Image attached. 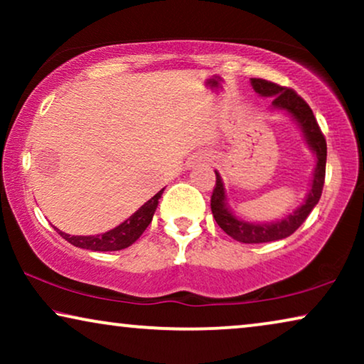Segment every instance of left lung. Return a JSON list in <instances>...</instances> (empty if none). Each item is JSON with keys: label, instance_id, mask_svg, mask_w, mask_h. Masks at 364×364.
I'll return each mask as SVG.
<instances>
[{"label": "left lung", "instance_id": "left-lung-1", "mask_svg": "<svg viewBox=\"0 0 364 364\" xmlns=\"http://www.w3.org/2000/svg\"><path fill=\"white\" fill-rule=\"evenodd\" d=\"M252 86L262 96H273V106L278 109H285V111L290 112L296 119L303 129V132H305L308 144H310V147L318 156L315 176H313V183L305 203L296 212H293L291 215L273 223H248L238 220L235 215H232L225 205V192H223L222 178L218 176V172H215L217 181L212 192L210 208L218 227L237 242L265 243L282 240V238L290 237L293 232H296L298 227L306 220V217L310 215L313 207L320 200L326 172V139L323 136L315 116H313L311 107L293 89L280 86V84L260 77H252Z\"/></svg>", "mask_w": 364, "mask_h": 364}]
</instances>
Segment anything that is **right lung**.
Segmentation results:
<instances>
[{"instance_id":"obj_1","label":"right lung","mask_w":364,"mask_h":364,"mask_svg":"<svg viewBox=\"0 0 364 364\" xmlns=\"http://www.w3.org/2000/svg\"><path fill=\"white\" fill-rule=\"evenodd\" d=\"M162 192L164 188L162 191H159L151 200L144 203V205L139 208L134 215L129 217L126 222H122L121 225L112 228V230L102 233V235H96V237H74L73 235L71 237L68 235V233L58 230V228L56 230L59 232V235H61L64 240H68L74 247L86 248V250H94V252L122 250V248H127L129 245H132V243L142 235V232L146 230L149 223H151Z\"/></svg>"}]
</instances>
